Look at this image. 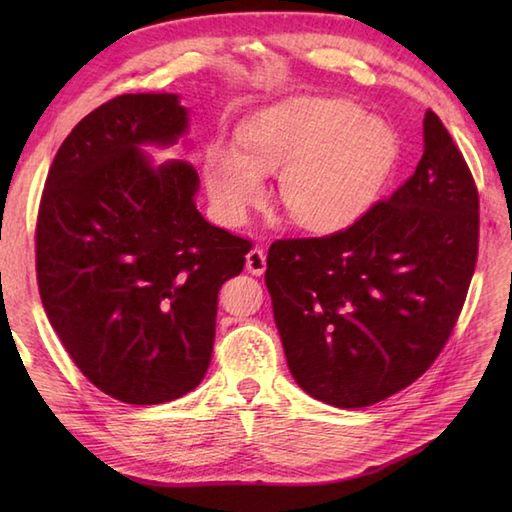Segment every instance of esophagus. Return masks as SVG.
I'll list each match as a JSON object with an SVG mask.
<instances>
[{"mask_svg":"<svg viewBox=\"0 0 512 512\" xmlns=\"http://www.w3.org/2000/svg\"><path fill=\"white\" fill-rule=\"evenodd\" d=\"M246 268H248V273H253V275H264V270H266V250L259 248V246L250 248V253L246 255Z\"/></svg>","mask_w":512,"mask_h":512,"instance_id":"34e87169","label":"esophagus"}]
</instances>
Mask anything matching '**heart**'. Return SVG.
I'll return each instance as SVG.
<instances>
[{"label":"heart","instance_id":"obj_1","mask_svg":"<svg viewBox=\"0 0 512 512\" xmlns=\"http://www.w3.org/2000/svg\"><path fill=\"white\" fill-rule=\"evenodd\" d=\"M394 132L347 101L299 96L257 114L239 149L213 143L204 158L211 198L239 222L262 198V173L281 171L279 198L297 224L330 231L356 220L396 165Z\"/></svg>","mask_w":512,"mask_h":512}]
</instances>
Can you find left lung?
<instances>
[{
    "label": "left lung",
    "mask_w": 512,
    "mask_h": 512,
    "mask_svg": "<svg viewBox=\"0 0 512 512\" xmlns=\"http://www.w3.org/2000/svg\"><path fill=\"white\" fill-rule=\"evenodd\" d=\"M413 176L343 231L284 237L266 286L297 385L341 409L420 378L458 323L480 246V195L436 112Z\"/></svg>",
    "instance_id": "obj_1"
}]
</instances>
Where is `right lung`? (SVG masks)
<instances>
[{
	"label": "right lung",
	"mask_w": 512,
	"mask_h": 512,
	"mask_svg": "<svg viewBox=\"0 0 512 512\" xmlns=\"http://www.w3.org/2000/svg\"><path fill=\"white\" fill-rule=\"evenodd\" d=\"M184 132L176 94L116 96L63 140L39 202L43 310L83 376L129 405H160L200 385L217 292L253 248L195 209L193 165L154 167L138 149Z\"/></svg>",
	"instance_id": "add662e5"
}]
</instances>
